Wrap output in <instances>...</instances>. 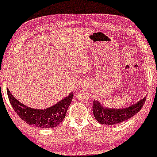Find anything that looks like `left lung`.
<instances>
[{
	"mask_svg": "<svg viewBox=\"0 0 157 157\" xmlns=\"http://www.w3.org/2000/svg\"><path fill=\"white\" fill-rule=\"evenodd\" d=\"M146 97L134 103V105L122 109H106L98 101L94 100L93 113L96 120L102 125H111L118 124L134 117L141 110L144 105Z\"/></svg>",
	"mask_w": 157,
	"mask_h": 157,
	"instance_id": "left-lung-1",
	"label": "left lung"
}]
</instances>
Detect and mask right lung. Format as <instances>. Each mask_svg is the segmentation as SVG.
I'll return each mask as SVG.
<instances>
[{"label":"right lung","instance_id":"right-lung-1","mask_svg":"<svg viewBox=\"0 0 157 157\" xmlns=\"http://www.w3.org/2000/svg\"><path fill=\"white\" fill-rule=\"evenodd\" d=\"M7 94L12 109L20 118L29 125L41 128H50L58 125L64 120L74 96L73 93H70L55 105L41 110L32 109L21 103L12 96L8 89Z\"/></svg>","mask_w":157,"mask_h":157}]
</instances>
